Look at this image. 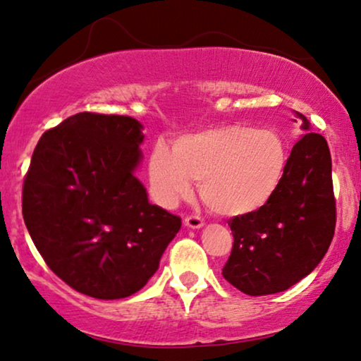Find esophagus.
<instances>
[{
  "instance_id": "esophagus-1",
  "label": "esophagus",
  "mask_w": 361,
  "mask_h": 361,
  "mask_svg": "<svg viewBox=\"0 0 361 361\" xmlns=\"http://www.w3.org/2000/svg\"><path fill=\"white\" fill-rule=\"evenodd\" d=\"M185 226L190 227V229H201L204 222H202L200 216H188L185 217Z\"/></svg>"
}]
</instances>
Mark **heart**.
Segmentation results:
<instances>
[{
  "label": "heart",
  "mask_w": 361,
  "mask_h": 361,
  "mask_svg": "<svg viewBox=\"0 0 361 361\" xmlns=\"http://www.w3.org/2000/svg\"><path fill=\"white\" fill-rule=\"evenodd\" d=\"M288 147L280 134L226 124L181 135L171 149L157 144L149 160L152 191L173 207L200 180V195L221 216L252 214L267 204L283 180Z\"/></svg>",
  "instance_id": "obj_1"
}]
</instances>
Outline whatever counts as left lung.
<instances>
[{
	"instance_id": "1",
	"label": "left lung",
	"mask_w": 361,
	"mask_h": 361,
	"mask_svg": "<svg viewBox=\"0 0 361 361\" xmlns=\"http://www.w3.org/2000/svg\"><path fill=\"white\" fill-rule=\"evenodd\" d=\"M294 116L302 135L275 195L258 211L229 222L233 247L222 276L248 296L281 293L301 281L321 263L334 237L331 150L306 116Z\"/></svg>"
}]
</instances>
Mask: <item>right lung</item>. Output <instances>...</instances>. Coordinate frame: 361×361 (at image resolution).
<instances>
[{"label": "right lung", "mask_w": 361, "mask_h": 361, "mask_svg": "<svg viewBox=\"0 0 361 361\" xmlns=\"http://www.w3.org/2000/svg\"><path fill=\"white\" fill-rule=\"evenodd\" d=\"M144 126L78 113L40 137L23 188V216L55 275L96 299L128 298L159 270L181 227L150 204L137 178Z\"/></svg>", "instance_id": "obj_1"}]
</instances>
